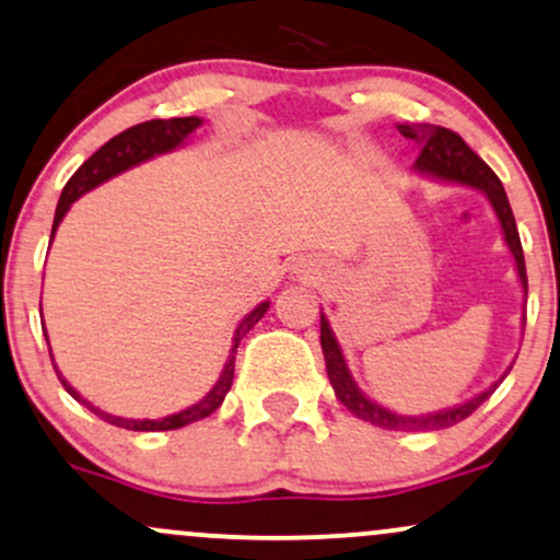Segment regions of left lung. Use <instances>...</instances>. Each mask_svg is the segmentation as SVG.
<instances>
[{
	"label": "left lung",
	"mask_w": 560,
	"mask_h": 560,
	"mask_svg": "<svg viewBox=\"0 0 560 560\" xmlns=\"http://www.w3.org/2000/svg\"><path fill=\"white\" fill-rule=\"evenodd\" d=\"M399 132L404 138L415 140L420 145V156H417L415 166L420 172L433 174V177L441 179H451V182H462V185L477 187L490 198L493 203L498 221H501L503 234H506V245L511 247L516 260V271L518 279H522L524 294H527V266H524V250H522V240H518V229L514 221V213H511L506 190H503L501 179L495 177V172L490 170L485 161L477 156V153L462 140V135H456L454 130H446V127H435V125H399ZM320 347H323V357H326V373L331 378V386L336 390V399H339L349 412L360 417V420L370 422V425L383 428V430H443L456 425V422L467 420L469 415L475 412L477 407L485 399H490V394L498 388V383H493L488 390H482L480 396L475 399L459 404V407L446 409V412H435V415H425V417H404V415H394L388 409L378 407L375 401H370L368 396H362V390L354 386L352 375H349L345 354H341L339 345H336L331 328H328L326 315H320Z\"/></svg>",
	"instance_id": "1"
}]
</instances>
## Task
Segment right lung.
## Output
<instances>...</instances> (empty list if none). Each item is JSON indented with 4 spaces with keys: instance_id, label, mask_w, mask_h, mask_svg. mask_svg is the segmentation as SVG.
Instances as JSON below:
<instances>
[{
    "instance_id": "right-lung-1",
    "label": "right lung",
    "mask_w": 560,
    "mask_h": 560,
    "mask_svg": "<svg viewBox=\"0 0 560 560\" xmlns=\"http://www.w3.org/2000/svg\"><path fill=\"white\" fill-rule=\"evenodd\" d=\"M195 127H200L198 117H174V119H151V122H140V125L130 127V130L114 135L109 143L101 145L98 151L93 153V156L88 159L85 164L80 166L75 174H72L70 182L65 185L62 198H59V203H57V213H54L51 237H54V232H57L62 215L67 213V208L75 203L80 195L93 190V187L101 185V182H106L109 177H114V174H119V172L130 170V166H135V164H140V161L156 156V153L172 151V148H177L182 140H185L187 135L195 130ZM266 310H268V302H260V305L255 307L250 315H245V320L240 323L237 334H234L232 354H229V362L224 365V373H221V378L215 381V386L208 390L203 399H200L198 404H192V407L182 409V412H177V415L164 417V420H125V417H114V415L101 412L98 407H93V404H88L83 396H78V390L72 388L70 383L62 378V375H59V370H57V375H59V381H62L65 390L72 396V399L85 404V407L91 409L93 415H98L101 420L109 422V425H117V428H125V430H140V433L185 428V425H190V422L203 420V417H208L221 407L226 390L232 388L234 354H237L242 336L250 331L255 323H258L262 315H266Z\"/></svg>"
}]
</instances>
